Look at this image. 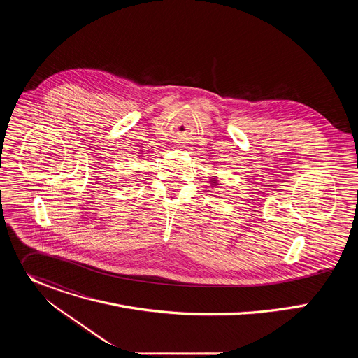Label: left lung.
Wrapping results in <instances>:
<instances>
[{"label": "left lung", "instance_id": "obj_1", "mask_svg": "<svg viewBox=\"0 0 358 358\" xmlns=\"http://www.w3.org/2000/svg\"><path fill=\"white\" fill-rule=\"evenodd\" d=\"M218 184H220V182H218V178H217L215 176H213V178L210 180V185H211L213 188H217V187H218Z\"/></svg>", "mask_w": 358, "mask_h": 358}]
</instances>
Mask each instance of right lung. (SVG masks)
I'll return each instance as SVG.
<instances>
[{"mask_svg":"<svg viewBox=\"0 0 358 358\" xmlns=\"http://www.w3.org/2000/svg\"><path fill=\"white\" fill-rule=\"evenodd\" d=\"M140 155H141V150H140ZM140 157H143V156H140Z\"/></svg>","mask_w":358,"mask_h":358,"instance_id":"1","label":"right lung"}]
</instances>
